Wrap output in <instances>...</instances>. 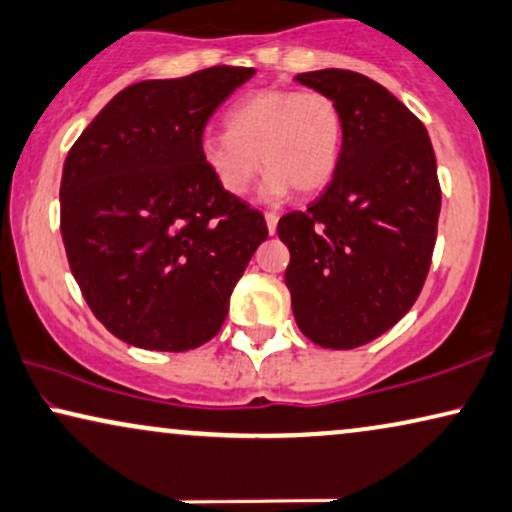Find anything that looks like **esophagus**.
I'll return each mask as SVG.
<instances>
[{
  "mask_svg": "<svg viewBox=\"0 0 512 512\" xmlns=\"http://www.w3.org/2000/svg\"><path fill=\"white\" fill-rule=\"evenodd\" d=\"M277 221H280V216H277L275 211H265V223H268V230H270V235H272V232L277 230Z\"/></svg>",
  "mask_w": 512,
  "mask_h": 512,
  "instance_id": "1",
  "label": "esophagus"
}]
</instances>
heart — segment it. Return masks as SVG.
<instances>
[{
	"label": "heart",
	"mask_w": 512,
	"mask_h": 512,
	"mask_svg": "<svg viewBox=\"0 0 512 512\" xmlns=\"http://www.w3.org/2000/svg\"><path fill=\"white\" fill-rule=\"evenodd\" d=\"M343 136V110L334 96L270 86L225 112V131L204 138L202 159L232 197L247 195L263 162L270 169L263 197L275 202L291 188L303 195L322 190L338 167Z\"/></svg>",
	"instance_id": "obj_1"
}]
</instances>
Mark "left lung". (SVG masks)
I'll list each match as a JSON object with an SVG mask.
<instances>
[{
	"instance_id": "8db88e82",
	"label": "left lung",
	"mask_w": 512,
	"mask_h": 512,
	"mask_svg": "<svg viewBox=\"0 0 512 512\" xmlns=\"http://www.w3.org/2000/svg\"><path fill=\"white\" fill-rule=\"evenodd\" d=\"M334 96L345 136L331 183L308 209L284 214V272L298 329L350 350L395 327L421 294L437 240L442 190L430 136L386 86L353 70L303 72Z\"/></svg>"
}]
</instances>
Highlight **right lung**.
Segmentation results:
<instances>
[{
  "instance_id": "add662e5",
  "label": "right lung",
  "mask_w": 512,
  "mask_h": 512,
  "mask_svg": "<svg viewBox=\"0 0 512 512\" xmlns=\"http://www.w3.org/2000/svg\"><path fill=\"white\" fill-rule=\"evenodd\" d=\"M254 68L214 65L126 86L63 164L61 235L96 320L124 343L183 353L221 331L268 225L202 159L204 126Z\"/></svg>"
}]
</instances>
